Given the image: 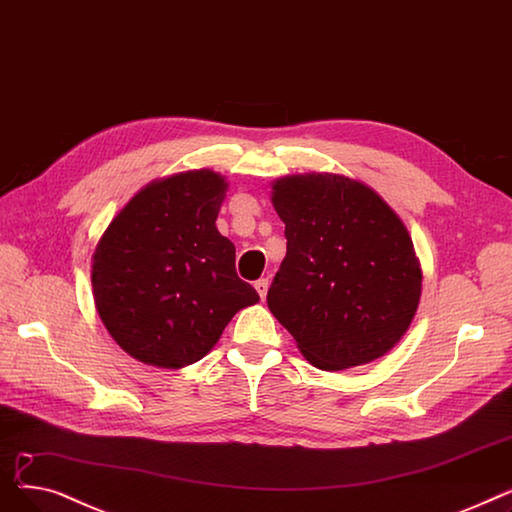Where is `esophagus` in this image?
I'll return each instance as SVG.
<instances>
[{
  "instance_id": "34e87169",
  "label": "esophagus",
  "mask_w": 512,
  "mask_h": 512,
  "mask_svg": "<svg viewBox=\"0 0 512 512\" xmlns=\"http://www.w3.org/2000/svg\"><path fill=\"white\" fill-rule=\"evenodd\" d=\"M254 287H256V291H258L260 300H264V298H266V291H269V279H258V281L254 283Z\"/></svg>"
}]
</instances>
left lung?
<instances>
[{
	"label": "left lung",
	"mask_w": 512,
	"mask_h": 512,
	"mask_svg": "<svg viewBox=\"0 0 512 512\" xmlns=\"http://www.w3.org/2000/svg\"><path fill=\"white\" fill-rule=\"evenodd\" d=\"M271 202L287 254L266 304L302 356L323 371L385 356L415 319L423 287L400 216L369 185L333 173L277 179Z\"/></svg>",
	"instance_id": "8db88e82"
}]
</instances>
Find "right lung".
<instances>
[{"instance_id": "obj_1", "label": "right lung", "mask_w": 512, "mask_h": 512, "mask_svg": "<svg viewBox=\"0 0 512 512\" xmlns=\"http://www.w3.org/2000/svg\"><path fill=\"white\" fill-rule=\"evenodd\" d=\"M229 183L210 168L156 179L120 210L91 258L95 308L114 342L158 369L202 360L256 289L235 273L216 216Z\"/></svg>"}]
</instances>
